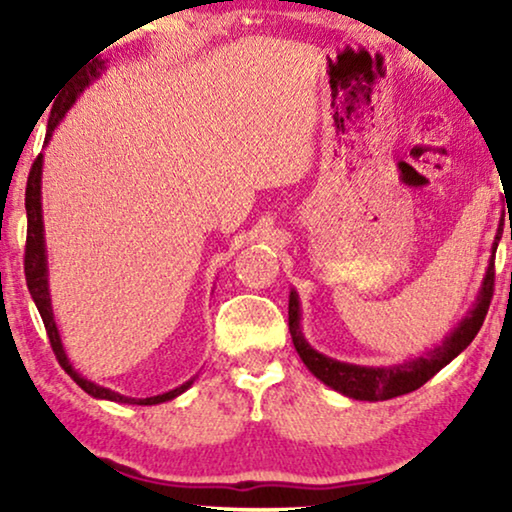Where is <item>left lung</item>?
Listing matches in <instances>:
<instances>
[{
    "label": "left lung",
    "instance_id": "8db88e82",
    "mask_svg": "<svg viewBox=\"0 0 512 512\" xmlns=\"http://www.w3.org/2000/svg\"><path fill=\"white\" fill-rule=\"evenodd\" d=\"M501 226H499V233L494 237L492 261H489L485 279H482L478 300H475L471 312L461 319V324L454 328V331L447 335L438 347H433L426 356H419V359L398 363V366H389V368H370V366H354V363H342V361L331 359V356L319 354L317 349L310 347V342L305 340L303 331H300V300H298V293L291 291L289 331H291L293 347H296L298 356L303 359L305 366L310 368V373L317 377V380L324 382L326 387L340 391V394H345L349 398H356V401H389V398L410 394V391L419 389L422 384L429 382L440 368H445L452 359H457V356L471 345L475 335H478L482 321L487 317L489 303H492V296H494V254L503 233Z\"/></svg>",
    "mask_w": 512,
    "mask_h": 512
}]
</instances>
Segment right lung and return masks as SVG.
I'll return each instance as SVG.
<instances>
[{
	"instance_id": "1",
	"label": "right lung",
	"mask_w": 512,
	"mask_h": 512,
	"mask_svg": "<svg viewBox=\"0 0 512 512\" xmlns=\"http://www.w3.org/2000/svg\"><path fill=\"white\" fill-rule=\"evenodd\" d=\"M102 69H104V62L102 60H95L93 65H88L79 76H76V81L65 90V95L60 97V102L53 104L51 118H48L46 144H48V139L53 137V130L58 128V123L62 121V116H65V111L76 102V97L83 93V88H86L90 81L100 76ZM41 165H44V156H41V153H39L37 160H34V163H32L30 177H27V188H25V209H27L25 279H27V289H30V296L34 300V305H37L41 319H44V326H46L48 340H51L55 359H58L60 366L65 368V373L72 377V380L79 384V387L86 391V394H90L93 398H104V401L130 403V405H156V403L172 401V398H177L179 394H184V391L193 384L195 377H191V380L181 384V387L167 391V394L151 396V398H130V396H121V394H118V391L104 389V387H100V384L86 380V377L79 375L72 368V363H69L67 354H65V347H62L58 326H55L53 307H51V293H48V263H46V242H44V219H41Z\"/></svg>"
}]
</instances>
